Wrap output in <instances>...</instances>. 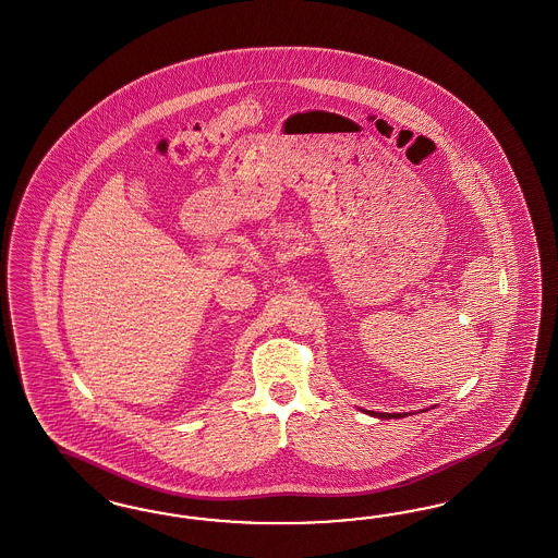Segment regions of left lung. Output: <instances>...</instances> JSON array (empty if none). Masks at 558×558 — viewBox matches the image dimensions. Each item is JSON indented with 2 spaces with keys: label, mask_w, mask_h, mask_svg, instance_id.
<instances>
[{
  "label": "left lung",
  "mask_w": 558,
  "mask_h": 558,
  "mask_svg": "<svg viewBox=\"0 0 558 558\" xmlns=\"http://www.w3.org/2000/svg\"><path fill=\"white\" fill-rule=\"evenodd\" d=\"M372 415H378L381 420H390V417H401L402 413H372Z\"/></svg>",
  "instance_id": "left-lung-1"
}]
</instances>
